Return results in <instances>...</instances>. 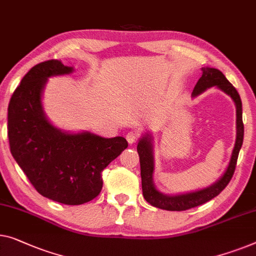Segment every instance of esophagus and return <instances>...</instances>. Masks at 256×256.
Instances as JSON below:
<instances>
[{
  "label": "esophagus",
  "mask_w": 256,
  "mask_h": 256,
  "mask_svg": "<svg viewBox=\"0 0 256 256\" xmlns=\"http://www.w3.org/2000/svg\"><path fill=\"white\" fill-rule=\"evenodd\" d=\"M126 138H127L129 144H134L136 140L140 138V132H135V130L129 132L128 134L126 135Z\"/></svg>",
  "instance_id": "esophagus-1"
}]
</instances>
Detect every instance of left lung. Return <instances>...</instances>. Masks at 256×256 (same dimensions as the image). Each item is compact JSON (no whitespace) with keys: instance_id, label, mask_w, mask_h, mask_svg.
Here are the masks:
<instances>
[{"instance_id":"obj_1","label":"left lung","mask_w":256,"mask_h":256,"mask_svg":"<svg viewBox=\"0 0 256 256\" xmlns=\"http://www.w3.org/2000/svg\"><path fill=\"white\" fill-rule=\"evenodd\" d=\"M211 86H217L228 94L236 102V140L234 148H233L231 160L228 162L226 171L223 174L217 182L211 184L210 187L204 190L187 192L181 195H165L158 192L154 188L152 181L154 174V154H152V143L149 135L143 136L137 144V152L140 156V178H142V192L146 202L156 208L164 209L168 211H184L195 206H198L203 203L210 201L211 198H216L220 192L228 186L230 180L232 179L234 173L236 160H238L239 151L242 149L244 140V124H242V99L236 88L228 82L226 77L223 75L220 70L214 68H202V76L198 80L194 90H192V97H196L206 88Z\"/></svg>"}]
</instances>
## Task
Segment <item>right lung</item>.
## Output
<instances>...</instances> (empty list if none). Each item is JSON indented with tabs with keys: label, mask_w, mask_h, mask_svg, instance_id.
Instances as JSON below:
<instances>
[{
	"label": "right lung",
	"mask_w": 256,
	"mask_h": 256,
	"mask_svg": "<svg viewBox=\"0 0 256 256\" xmlns=\"http://www.w3.org/2000/svg\"><path fill=\"white\" fill-rule=\"evenodd\" d=\"M72 72V66L58 60L31 68L11 96L8 137L11 154L39 194L64 204L78 206L99 195L102 172L128 142L121 136L68 134L50 124L42 110V88L48 77Z\"/></svg>",
	"instance_id": "add662e5"
}]
</instances>
